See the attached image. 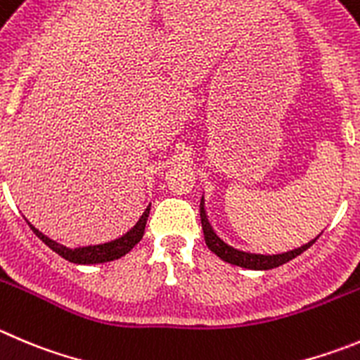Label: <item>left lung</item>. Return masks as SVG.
Returning <instances> with one entry per match:
<instances>
[{"instance_id": "8db88e82", "label": "left lung", "mask_w": 360, "mask_h": 360, "mask_svg": "<svg viewBox=\"0 0 360 360\" xmlns=\"http://www.w3.org/2000/svg\"><path fill=\"white\" fill-rule=\"evenodd\" d=\"M200 221H202V231H204V240H206V245L210 247L211 252H214L220 259H224L226 263L236 264V266L241 268H250V270H271V268H277L281 264L288 263L293 257L300 256L302 252L307 250L314 241L320 238L318 234L316 238L309 243L302 245V247L295 248V250H288L282 252V254H254V252H247V250H240V248L233 247L227 241L221 240L217 233L211 227L210 220L206 217V211H204V197L200 200Z\"/></svg>"}]
</instances>
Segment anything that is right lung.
<instances>
[{
  "label": "right lung",
  "instance_id": "obj_1",
  "mask_svg": "<svg viewBox=\"0 0 360 360\" xmlns=\"http://www.w3.org/2000/svg\"><path fill=\"white\" fill-rule=\"evenodd\" d=\"M150 211V204L147 206V210L143 211V214L140 217V220L131 227L127 233H124L122 236L115 238L112 241H106V243H99V245H86V247H78V248H70L65 247V245L58 243V241L51 240L49 236H46L44 233H40L37 227H33L28 220V226L32 227L33 233L44 241V243L48 245L51 250H55L58 256H62L63 259L70 261V263L76 264H96V263H108V261L119 259V257L126 256L127 252L134 247V245L139 243L142 240L143 233H146V224H147V217H149Z\"/></svg>",
  "mask_w": 360,
  "mask_h": 360
}]
</instances>
